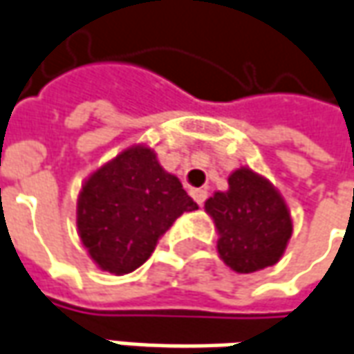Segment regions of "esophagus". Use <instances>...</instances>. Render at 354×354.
<instances>
[{"instance_id":"obj_1","label":"esophagus","mask_w":354,"mask_h":354,"mask_svg":"<svg viewBox=\"0 0 354 354\" xmlns=\"http://www.w3.org/2000/svg\"><path fill=\"white\" fill-rule=\"evenodd\" d=\"M191 196L194 198V201H196V204H198V206H202V204H204V201L208 198V192L204 191V189H192Z\"/></svg>"}]
</instances>
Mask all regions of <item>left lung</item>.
<instances>
[{
  "mask_svg": "<svg viewBox=\"0 0 354 354\" xmlns=\"http://www.w3.org/2000/svg\"><path fill=\"white\" fill-rule=\"evenodd\" d=\"M204 208L218 229V252L237 274L277 264L293 233V221L272 183L248 167L229 175V191L214 192Z\"/></svg>",
  "mask_w": 354,
  "mask_h": 354,
  "instance_id": "8db88e82",
  "label": "left lung"
}]
</instances>
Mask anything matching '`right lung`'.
<instances>
[{
    "instance_id": "1",
    "label": "right lung",
    "mask_w": 354,
    "mask_h": 354,
    "mask_svg": "<svg viewBox=\"0 0 354 354\" xmlns=\"http://www.w3.org/2000/svg\"><path fill=\"white\" fill-rule=\"evenodd\" d=\"M198 209L152 148L131 146L82 185L77 227L90 258L109 274L135 272L185 212Z\"/></svg>"
}]
</instances>
